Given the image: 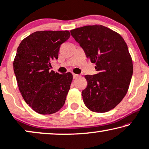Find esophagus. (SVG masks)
Instances as JSON below:
<instances>
[{
  "label": "esophagus",
  "instance_id": "esophagus-1",
  "mask_svg": "<svg viewBox=\"0 0 149 149\" xmlns=\"http://www.w3.org/2000/svg\"><path fill=\"white\" fill-rule=\"evenodd\" d=\"M73 79H76L77 78H78L79 75L76 74V73H73Z\"/></svg>",
  "mask_w": 149,
  "mask_h": 149
}]
</instances>
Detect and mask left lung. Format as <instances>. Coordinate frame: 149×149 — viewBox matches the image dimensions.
Masks as SVG:
<instances>
[{
    "label": "left lung",
    "mask_w": 149,
    "mask_h": 149,
    "mask_svg": "<svg viewBox=\"0 0 149 149\" xmlns=\"http://www.w3.org/2000/svg\"><path fill=\"white\" fill-rule=\"evenodd\" d=\"M70 32L99 72L85 76L88 84L82 92L84 104L93 112H108L124 98L132 80L133 63L127 45L118 33L102 25Z\"/></svg>",
    "instance_id": "left-lung-1"
}]
</instances>
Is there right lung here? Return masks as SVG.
Here are the masks:
<instances>
[{
    "label": "right lung",
    "instance_id": "right-lung-1",
    "mask_svg": "<svg viewBox=\"0 0 149 149\" xmlns=\"http://www.w3.org/2000/svg\"><path fill=\"white\" fill-rule=\"evenodd\" d=\"M70 37L68 31H37L19 43L13 61V70L22 96L41 114L58 112L64 106L73 80L70 72L50 71L61 45Z\"/></svg>",
    "mask_w": 149,
    "mask_h": 149
}]
</instances>
